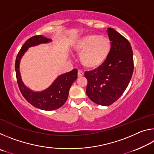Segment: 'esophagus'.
Instances as JSON below:
<instances>
[{"label":"esophagus","instance_id":"34e87169","mask_svg":"<svg viewBox=\"0 0 154 154\" xmlns=\"http://www.w3.org/2000/svg\"><path fill=\"white\" fill-rule=\"evenodd\" d=\"M84 75V72H83L82 71H78V73H77V76L78 77H82Z\"/></svg>","mask_w":154,"mask_h":154}]
</instances>
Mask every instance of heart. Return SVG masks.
Masks as SVG:
<instances>
[{
  "instance_id": "1",
  "label": "heart",
  "mask_w": 154,
  "mask_h": 154,
  "mask_svg": "<svg viewBox=\"0 0 154 154\" xmlns=\"http://www.w3.org/2000/svg\"><path fill=\"white\" fill-rule=\"evenodd\" d=\"M111 41L108 36L89 34L77 40L73 49L79 55L81 64L88 69L100 67L111 51Z\"/></svg>"
}]
</instances>
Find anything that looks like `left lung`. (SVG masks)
<instances>
[{"instance_id": "left-lung-1", "label": "left lung", "mask_w": 154, "mask_h": 154, "mask_svg": "<svg viewBox=\"0 0 154 154\" xmlns=\"http://www.w3.org/2000/svg\"><path fill=\"white\" fill-rule=\"evenodd\" d=\"M112 47L102 66L85 72L88 80L86 94L98 105L109 106L124 92L134 70L133 54L129 41L113 28L107 29Z\"/></svg>"}]
</instances>
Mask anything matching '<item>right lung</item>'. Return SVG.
I'll list each match as a JSON object with an SVG mask.
<instances>
[{
    "mask_svg": "<svg viewBox=\"0 0 154 154\" xmlns=\"http://www.w3.org/2000/svg\"><path fill=\"white\" fill-rule=\"evenodd\" d=\"M51 39L42 35H36L26 41L17 54L15 60V69L18 86L22 96L28 103L35 107L45 111H52L58 109L66 102L69 90L77 78V70L75 69L71 71L60 75L52 83L48 88L41 92H35L29 89L22 81L20 72V62L22 56L30 47L42 43H48Z\"/></svg>",
    "mask_w": 154,
    "mask_h": 154,
    "instance_id": "add662e5",
    "label": "right lung"
}]
</instances>
